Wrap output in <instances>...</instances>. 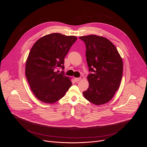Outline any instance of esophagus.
Returning a JSON list of instances; mask_svg holds the SVG:
<instances>
[{
    "instance_id": "esophagus-1",
    "label": "esophagus",
    "mask_w": 147,
    "mask_h": 147,
    "mask_svg": "<svg viewBox=\"0 0 147 147\" xmlns=\"http://www.w3.org/2000/svg\"><path fill=\"white\" fill-rule=\"evenodd\" d=\"M81 79V78H74V81H76V82H77V81H79Z\"/></svg>"
}]
</instances>
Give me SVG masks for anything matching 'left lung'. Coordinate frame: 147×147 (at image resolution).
Wrapping results in <instances>:
<instances>
[{"label":"left lung","mask_w":147,"mask_h":147,"mask_svg":"<svg viewBox=\"0 0 147 147\" xmlns=\"http://www.w3.org/2000/svg\"><path fill=\"white\" fill-rule=\"evenodd\" d=\"M86 45V57L90 71L89 87L83 92L90 102L101 105L109 102L119 88L123 74V60L113 44L102 36L79 37Z\"/></svg>","instance_id":"obj_1"}]
</instances>
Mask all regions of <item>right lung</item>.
I'll use <instances>...</instances> for the list:
<instances>
[{
    "mask_svg": "<svg viewBox=\"0 0 147 147\" xmlns=\"http://www.w3.org/2000/svg\"><path fill=\"white\" fill-rule=\"evenodd\" d=\"M75 36L52 33L40 38L33 45L26 63V77L38 99L53 103L63 97L72 85L71 78L58 74L64 69V58L77 40Z\"/></svg>",
    "mask_w": 147,
    "mask_h": 147,
    "instance_id": "add662e5",
    "label": "right lung"
}]
</instances>
